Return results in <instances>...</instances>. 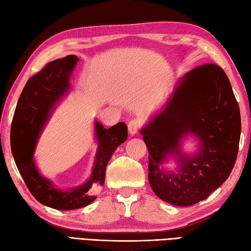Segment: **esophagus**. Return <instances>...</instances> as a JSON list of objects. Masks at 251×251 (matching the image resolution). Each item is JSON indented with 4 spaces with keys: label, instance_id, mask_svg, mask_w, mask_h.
<instances>
[{
    "label": "esophagus",
    "instance_id": "obj_1",
    "mask_svg": "<svg viewBox=\"0 0 251 251\" xmlns=\"http://www.w3.org/2000/svg\"><path fill=\"white\" fill-rule=\"evenodd\" d=\"M141 125H142V123H141V121L139 119H132V120H130L129 123H128V131H129V134L131 136L136 135L137 132H138V130L140 129Z\"/></svg>",
    "mask_w": 251,
    "mask_h": 251
}]
</instances>
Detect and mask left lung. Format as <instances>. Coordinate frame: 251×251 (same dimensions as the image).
<instances>
[{
    "instance_id": "left-lung-1",
    "label": "left lung",
    "mask_w": 251,
    "mask_h": 251,
    "mask_svg": "<svg viewBox=\"0 0 251 251\" xmlns=\"http://www.w3.org/2000/svg\"><path fill=\"white\" fill-rule=\"evenodd\" d=\"M241 130V112L225 71L204 65L185 73L140 130L150 153L148 178L154 193L180 207L207 199L235 165ZM189 135L199 141L192 154L179 146ZM169 158L174 170L163 167Z\"/></svg>"
}]
</instances>
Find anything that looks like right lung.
Instances as JSON below:
<instances>
[{"label":"right lung","mask_w":251,"mask_h":251,"mask_svg":"<svg viewBox=\"0 0 251 251\" xmlns=\"http://www.w3.org/2000/svg\"><path fill=\"white\" fill-rule=\"evenodd\" d=\"M78 58L69 55L47 63L43 70L30 77L21 93L10 128V148L16 166L26 188L41 204L58 210L78 209L96 200L93 192L103 185L105 168L116 148L128 136L125 123L106 129L95 121L97 141L94 166L86 182L72 189H59L40 173L34 159L37 140L56 105L70 93V79Z\"/></svg>","instance_id":"add662e5"}]
</instances>
